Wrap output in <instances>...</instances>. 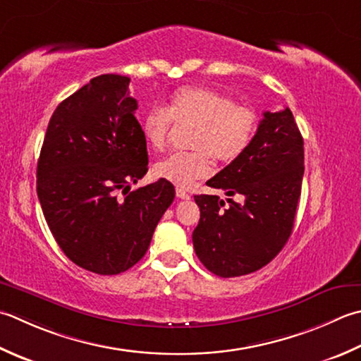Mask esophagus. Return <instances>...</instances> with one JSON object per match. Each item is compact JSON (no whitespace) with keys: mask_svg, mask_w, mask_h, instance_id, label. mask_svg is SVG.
<instances>
[{"mask_svg":"<svg viewBox=\"0 0 361 361\" xmlns=\"http://www.w3.org/2000/svg\"><path fill=\"white\" fill-rule=\"evenodd\" d=\"M176 197H178V199H183V200H188L189 199V194L186 192V190L185 189H181V188H178V189H176Z\"/></svg>","mask_w":361,"mask_h":361,"instance_id":"1","label":"esophagus"}]
</instances>
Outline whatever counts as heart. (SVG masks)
<instances>
[{
    "instance_id": "b5f03b06",
    "label": "heart",
    "mask_w": 361,
    "mask_h": 361,
    "mask_svg": "<svg viewBox=\"0 0 361 361\" xmlns=\"http://www.w3.org/2000/svg\"><path fill=\"white\" fill-rule=\"evenodd\" d=\"M172 122L194 126L189 140L192 152L169 154L153 166V172L175 186L189 188L211 173V159L217 164H231L243 157L255 136L259 116L252 106L238 104L224 92L186 86L175 92L167 108L157 104L145 112V142L154 150H162Z\"/></svg>"
}]
</instances>
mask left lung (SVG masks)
Instances as JSON below:
<instances>
[{
  "label": "left lung",
  "mask_w": 361,
  "mask_h": 361,
  "mask_svg": "<svg viewBox=\"0 0 361 361\" xmlns=\"http://www.w3.org/2000/svg\"><path fill=\"white\" fill-rule=\"evenodd\" d=\"M303 169V139L293 112H264L243 157L207 181L225 190L228 204L217 195H194L200 208L194 250L208 271L241 277L279 255L293 233Z\"/></svg>",
  "instance_id": "obj_1"
}]
</instances>
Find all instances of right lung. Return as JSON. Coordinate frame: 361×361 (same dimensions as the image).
<instances>
[{
  "instance_id": "add662e5",
  "label": "right lung",
  "mask_w": 361,
  "mask_h": 361,
  "mask_svg": "<svg viewBox=\"0 0 361 361\" xmlns=\"http://www.w3.org/2000/svg\"><path fill=\"white\" fill-rule=\"evenodd\" d=\"M130 78L100 75L59 103L37 162V195L56 243L82 269L116 275L145 255L175 199L172 183L130 190L148 171Z\"/></svg>"
}]
</instances>
